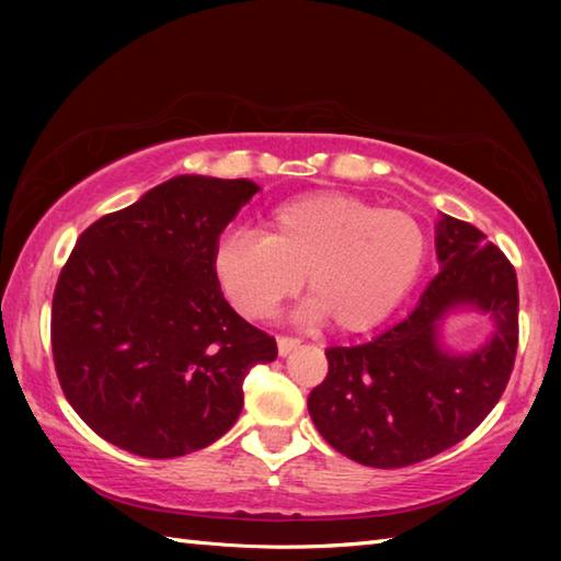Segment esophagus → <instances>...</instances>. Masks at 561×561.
<instances>
[{
	"label": "esophagus",
	"instance_id": "1",
	"mask_svg": "<svg viewBox=\"0 0 561 561\" xmlns=\"http://www.w3.org/2000/svg\"><path fill=\"white\" fill-rule=\"evenodd\" d=\"M301 344L299 337H291V335H277V350L282 356H287L291 350H296Z\"/></svg>",
	"mask_w": 561,
	"mask_h": 561
}]
</instances>
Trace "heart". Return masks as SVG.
I'll list each match as a JSON object with an SVG mask.
<instances>
[{"instance_id": "obj_1", "label": "heart", "mask_w": 561, "mask_h": 561, "mask_svg": "<svg viewBox=\"0 0 561 561\" xmlns=\"http://www.w3.org/2000/svg\"><path fill=\"white\" fill-rule=\"evenodd\" d=\"M428 257L424 224L350 193H308L282 202L260 236L231 231L214 245L211 270L238 313L270 318L301 287L340 332H366L396 311Z\"/></svg>"}]
</instances>
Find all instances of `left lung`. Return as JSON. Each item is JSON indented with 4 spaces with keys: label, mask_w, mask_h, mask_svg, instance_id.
<instances>
[{
    "label": "left lung",
    "mask_w": 561,
    "mask_h": 561,
    "mask_svg": "<svg viewBox=\"0 0 561 561\" xmlns=\"http://www.w3.org/2000/svg\"><path fill=\"white\" fill-rule=\"evenodd\" d=\"M436 257L440 272L414 311L371 342L330 347L328 376L308 396L320 436L368 468H404L456 446L494 410L514 371V265L480 229L448 214L436 226ZM458 305L495 318V335L478 353L439 350V318Z\"/></svg>",
    "instance_id": "obj_1"
}]
</instances>
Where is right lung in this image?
I'll return each instance as SVG.
<instances>
[{
	"instance_id": "1",
	"label": "right lung",
	"mask_w": 561,
	"mask_h": 561,
	"mask_svg": "<svg viewBox=\"0 0 561 561\" xmlns=\"http://www.w3.org/2000/svg\"><path fill=\"white\" fill-rule=\"evenodd\" d=\"M257 190L178 175L77 238L53 296V359L71 408L113 446L178 458L214 444L243 410L250 368L277 356L211 270Z\"/></svg>"
}]
</instances>
